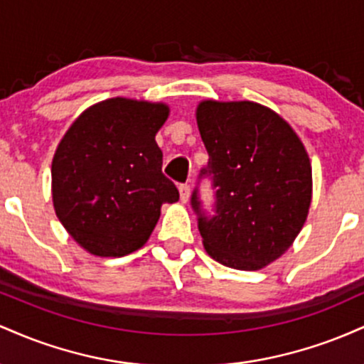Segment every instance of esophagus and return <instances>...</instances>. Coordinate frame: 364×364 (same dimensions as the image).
Wrapping results in <instances>:
<instances>
[{"label":"esophagus","instance_id":"obj_1","mask_svg":"<svg viewBox=\"0 0 364 364\" xmlns=\"http://www.w3.org/2000/svg\"><path fill=\"white\" fill-rule=\"evenodd\" d=\"M179 198H181L183 203H186L190 200V186L179 185Z\"/></svg>","mask_w":364,"mask_h":364}]
</instances>
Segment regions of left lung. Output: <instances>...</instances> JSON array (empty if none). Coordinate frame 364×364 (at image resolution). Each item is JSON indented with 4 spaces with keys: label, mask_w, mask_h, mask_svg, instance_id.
Wrapping results in <instances>:
<instances>
[{
    "label": "left lung",
    "mask_w": 364,
    "mask_h": 364,
    "mask_svg": "<svg viewBox=\"0 0 364 364\" xmlns=\"http://www.w3.org/2000/svg\"><path fill=\"white\" fill-rule=\"evenodd\" d=\"M196 123L208 152L200 179L215 190L214 215L198 188L191 207L207 253L237 270L277 260L296 240L311 203V164L301 140L262 104L203 101Z\"/></svg>",
    "instance_id": "obj_1"
}]
</instances>
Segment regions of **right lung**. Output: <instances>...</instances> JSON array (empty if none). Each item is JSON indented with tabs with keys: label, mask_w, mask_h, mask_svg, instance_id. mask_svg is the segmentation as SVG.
Here are the masks:
<instances>
[{
	"label": "right lung",
	"mask_w": 364,
	"mask_h": 364,
	"mask_svg": "<svg viewBox=\"0 0 364 364\" xmlns=\"http://www.w3.org/2000/svg\"><path fill=\"white\" fill-rule=\"evenodd\" d=\"M161 102L114 97L75 119L53 159L58 219L83 250L124 257L147 243L162 203L179 191L162 174L156 133L168 119Z\"/></svg>",
	"instance_id": "add662e5"
}]
</instances>
